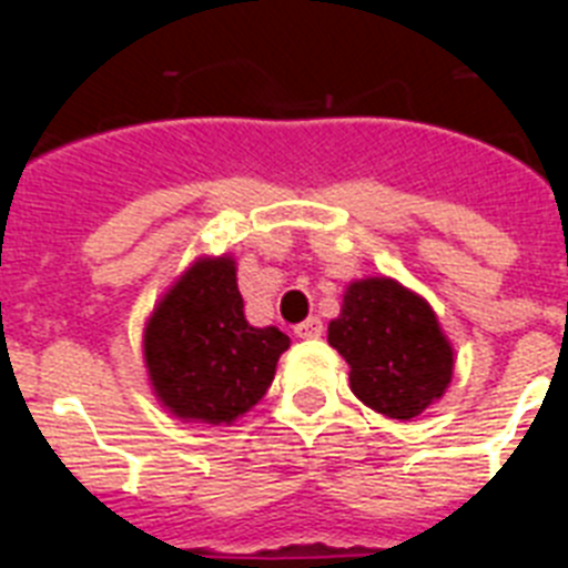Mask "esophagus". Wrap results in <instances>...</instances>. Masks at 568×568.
<instances>
[{"label":"esophagus","instance_id":"34e87169","mask_svg":"<svg viewBox=\"0 0 568 568\" xmlns=\"http://www.w3.org/2000/svg\"><path fill=\"white\" fill-rule=\"evenodd\" d=\"M321 333H324V324H321L318 315H310L307 321H301L298 327H295V335H298V338H318Z\"/></svg>","mask_w":568,"mask_h":568}]
</instances>
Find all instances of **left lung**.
Wrapping results in <instances>:
<instances>
[{
	"label": "left lung",
	"instance_id": "1",
	"mask_svg": "<svg viewBox=\"0 0 568 568\" xmlns=\"http://www.w3.org/2000/svg\"><path fill=\"white\" fill-rule=\"evenodd\" d=\"M327 338L349 364L355 398L386 418H415L453 381V346L433 307L393 278L349 284Z\"/></svg>",
	"mask_w": 568,
	"mask_h": 568
}]
</instances>
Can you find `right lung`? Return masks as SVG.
<instances>
[{"label":"right lung","mask_w":568,"mask_h":568,"mask_svg":"<svg viewBox=\"0 0 568 568\" xmlns=\"http://www.w3.org/2000/svg\"><path fill=\"white\" fill-rule=\"evenodd\" d=\"M287 346L281 329L247 324L227 255L195 261L144 329L155 395L173 415L202 424H230L258 404Z\"/></svg>","instance_id":"add662e5"}]
</instances>
